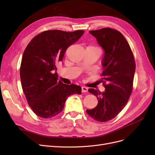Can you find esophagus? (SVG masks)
<instances>
[{"instance_id":"34e87169","label":"esophagus","mask_w":155,"mask_h":155,"mask_svg":"<svg viewBox=\"0 0 155 155\" xmlns=\"http://www.w3.org/2000/svg\"><path fill=\"white\" fill-rule=\"evenodd\" d=\"M88 91V88L86 87H81V92H87Z\"/></svg>"}]
</instances>
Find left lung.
Returning a JSON list of instances; mask_svg holds the SVG:
<instances>
[{
    "label": "left lung",
    "instance_id": "8db88e82",
    "mask_svg": "<svg viewBox=\"0 0 155 155\" xmlns=\"http://www.w3.org/2000/svg\"><path fill=\"white\" fill-rule=\"evenodd\" d=\"M104 50L101 64L105 91L89 88L97 98V106L87 110V114L97 121L112 120L127 104L133 90L136 65L130 46L118 31L109 28L89 31Z\"/></svg>",
    "mask_w": 155,
    "mask_h": 155
}]
</instances>
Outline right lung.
I'll list each match as a JSON object with an SVG mask.
<instances>
[{"label":"right lung","mask_w":155,"mask_h":155,"mask_svg":"<svg viewBox=\"0 0 155 155\" xmlns=\"http://www.w3.org/2000/svg\"><path fill=\"white\" fill-rule=\"evenodd\" d=\"M83 30L72 32L48 30L35 36L23 53L20 76L23 92L33 112L50 118L63 110L68 96L81 94L75 84L58 81L57 64L65 51L83 35Z\"/></svg>","instance_id":"1"}]
</instances>
